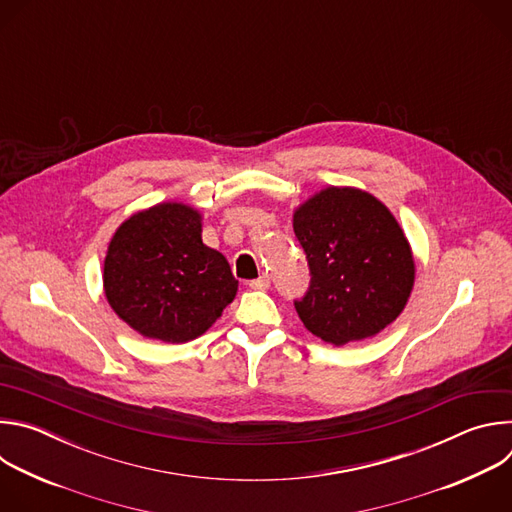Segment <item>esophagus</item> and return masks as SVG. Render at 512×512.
<instances>
[{"label":"esophagus","instance_id":"obj_1","mask_svg":"<svg viewBox=\"0 0 512 512\" xmlns=\"http://www.w3.org/2000/svg\"><path fill=\"white\" fill-rule=\"evenodd\" d=\"M249 285H251V289H267L269 287V277L267 275H259Z\"/></svg>","mask_w":512,"mask_h":512}]
</instances>
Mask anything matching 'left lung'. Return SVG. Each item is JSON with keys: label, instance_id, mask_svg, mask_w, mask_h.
<instances>
[{"label": "left lung", "instance_id": "obj_1", "mask_svg": "<svg viewBox=\"0 0 512 512\" xmlns=\"http://www.w3.org/2000/svg\"><path fill=\"white\" fill-rule=\"evenodd\" d=\"M294 233L310 265L296 310L328 344L344 346L385 330L407 306L415 281L411 245L373 194L328 186L294 212Z\"/></svg>", "mask_w": 512, "mask_h": 512}]
</instances>
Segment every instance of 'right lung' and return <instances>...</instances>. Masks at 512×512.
Segmentation results:
<instances>
[{
  "label": "right lung",
  "mask_w": 512,
  "mask_h": 512,
  "mask_svg": "<svg viewBox=\"0 0 512 512\" xmlns=\"http://www.w3.org/2000/svg\"><path fill=\"white\" fill-rule=\"evenodd\" d=\"M237 287L225 255L202 243L200 212L182 202L131 214L105 255V298L143 338L180 344L202 336Z\"/></svg>",
  "instance_id": "add662e5"
}]
</instances>
